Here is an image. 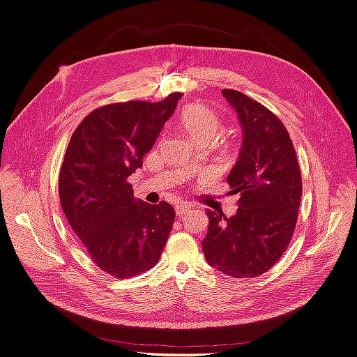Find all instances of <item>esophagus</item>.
<instances>
[{
    "label": "esophagus",
    "instance_id": "34e87169",
    "mask_svg": "<svg viewBox=\"0 0 357 357\" xmlns=\"http://www.w3.org/2000/svg\"><path fill=\"white\" fill-rule=\"evenodd\" d=\"M190 211V204L188 202H180L176 205V214L177 215H183V214H188Z\"/></svg>",
    "mask_w": 357,
    "mask_h": 357
}]
</instances>
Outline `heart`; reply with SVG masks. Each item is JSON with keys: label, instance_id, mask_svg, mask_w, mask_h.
<instances>
[{"label": "heart", "instance_id": "heart-1", "mask_svg": "<svg viewBox=\"0 0 357 357\" xmlns=\"http://www.w3.org/2000/svg\"><path fill=\"white\" fill-rule=\"evenodd\" d=\"M180 125L197 143H208L219 132L220 119L210 107L192 102L181 109Z\"/></svg>", "mask_w": 357, "mask_h": 357}]
</instances>
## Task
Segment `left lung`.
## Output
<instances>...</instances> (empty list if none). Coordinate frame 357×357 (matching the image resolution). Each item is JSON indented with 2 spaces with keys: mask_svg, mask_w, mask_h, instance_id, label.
Listing matches in <instances>:
<instances>
[{
  "mask_svg": "<svg viewBox=\"0 0 357 357\" xmlns=\"http://www.w3.org/2000/svg\"><path fill=\"white\" fill-rule=\"evenodd\" d=\"M222 95L243 128L240 156L228 176L238 193L232 218L207 210L208 232L202 250L208 265L234 278L266 273L283 256L294 235L302 195L295 147L283 122L247 95L223 89Z\"/></svg>",
  "mask_w": 357,
  "mask_h": 357,
  "instance_id": "1",
  "label": "left lung"
}]
</instances>
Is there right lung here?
Wrapping results in <instances>:
<instances>
[{
    "label": "right lung",
    "mask_w": 357,
    "mask_h": 357,
    "mask_svg": "<svg viewBox=\"0 0 357 357\" xmlns=\"http://www.w3.org/2000/svg\"><path fill=\"white\" fill-rule=\"evenodd\" d=\"M181 95L100 107L75 128L63 156V214L92 261L116 278L155 266L174 223L176 211L168 202L135 199L128 177L143 167Z\"/></svg>",
    "instance_id": "right-lung-1"
}]
</instances>
